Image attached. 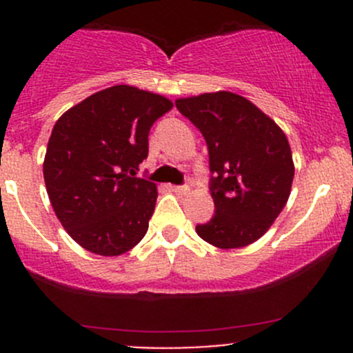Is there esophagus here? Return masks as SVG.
Listing matches in <instances>:
<instances>
[{"label":"esophagus","mask_w":353,"mask_h":353,"mask_svg":"<svg viewBox=\"0 0 353 353\" xmlns=\"http://www.w3.org/2000/svg\"><path fill=\"white\" fill-rule=\"evenodd\" d=\"M170 190L176 194H190V188L188 186H170Z\"/></svg>","instance_id":"obj_1"}]
</instances>
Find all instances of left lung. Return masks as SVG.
Here are the masks:
<instances>
[{
    "instance_id": "left-lung-1",
    "label": "left lung",
    "mask_w": 353,
    "mask_h": 353,
    "mask_svg": "<svg viewBox=\"0 0 353 353\" xmlns=\"http://www.w3.org/2000/svg\"><path fill=\"white\" fill-rule=\"evenodd\" d=\"M176 108L201 131L210 155L215 215L198 236L220 249L259 239L287 205L294 160L279 124L232 92L177 99Z\"/></svg>"
}]
</instances>
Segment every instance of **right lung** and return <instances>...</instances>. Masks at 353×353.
I'll use <instances>...</instances> for the list:
<instances>
[{"label": "right lung", "mask_w": 353, "mask_h": 353, "mask_svg": "<svg viewBox=\"0 0 353 353\" xmlns=\"http://www.w3.org/2000/svg\"><path fill=\"white\" fill-rule=\"evenodd\" d=\"M172 109L159 94L114 85L68 109L52 128L44 181L71 239L94 254L119 256L148 230L157 186L134 177L152 124Z\"/></svg>", "instance_id": "add662e5"}]
</instances>
